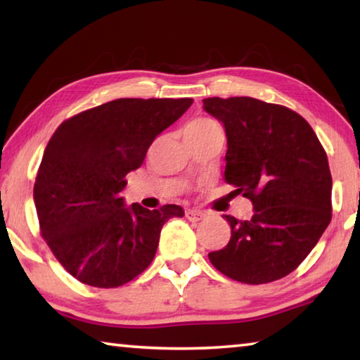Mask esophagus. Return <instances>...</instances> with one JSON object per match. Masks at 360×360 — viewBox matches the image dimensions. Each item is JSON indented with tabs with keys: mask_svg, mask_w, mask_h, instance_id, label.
Returning <instances> with one entry per match:
<instances>
[{
	"mask_svg": "<svg viewBox=\"0 0 360 360\" xmlns=\"http://www.w3.org/2000/svg\"><path fill=\"white\" fill-rule=\"evenodd\" d=\"M186 217L192 222H198V221H202V219H205V212L197 211V210H187Z\"/></svg>",
	"mask_w": 360,
	"mask_h": 360,
	"instance_id": "34e87169",
	"label": "esophagus"
}]
</instances>
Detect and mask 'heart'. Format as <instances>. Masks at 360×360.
<instances>
[{
	"label": "heart",
	"mask_w": 360,
	"mask_h": 360,
	"mask_svg": "<svg viewBox=\"0 0 360 360\" xmlns=\"http://www.w3.org/2000/svg\"><path fill=\"white\" fill-rule=\"evenodd\" d=\"M216 129H221L217 122L208 117H198V119H193L192 122H188L186 127V135H198V133H206Z\"/></svg>",
	"instance_id": "1"
}]
</instances>
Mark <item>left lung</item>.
<instances>
[{"instance_id": "obj_1", "label": "left lung", "mask_w": 360, "mask_h": 360, "mask_svg": "<svg viewBox=\"0 0 360 360\" xmlns=\"http://www.w3.org/2000/svg\"><path fill=\"white\" fill-rule=\"evenodd\" d=\"M227 133L224 179L249 198L248 221L225 216L229 245L208 257L246 284L288 276L307 259L332 219V174L311 125L292 109L251 96L203 100Z\"/></svg>"}]
</instances>
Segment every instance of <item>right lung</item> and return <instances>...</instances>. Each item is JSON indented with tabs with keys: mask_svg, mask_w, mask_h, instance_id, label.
<instances>
[{
	"mask_svg": "<svg viewBox=\"0 0 360 360\" xmlns=\"http://www.w3.org/2000/svg\"><path fill=\"white\" fill-rule=\"evenodd\" d=\"M192 98H119L66 119L49 139L33 198L39 230L71 276L87 285H124L150 265L163 224L178 205H124L125 176L143 165L157 135Z\"/></svg>",
	"mask_w": 360,
	"mask_h": 360,
	"instance_id": "obj_1",
	"label": "right lung"
}]
</instances>
